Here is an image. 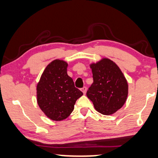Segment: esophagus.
<instances>
[{
  "mask_svg": "<svg viewBox=\"0 0 158 158\" xmlns=\"http://www.w3.org/2000/svg\"><path fill=\"white\" fill-rule=\"evenodd\" d=\"M86 90H87L86 87H83V88H82V89H81V91L84 94H85V93H86Z\"/></svg>",
  "mask_w": 158,
  "mask_h": 158,
  "instance_id": "obj_1",
  "label": "esophagus"
}]
</instances>
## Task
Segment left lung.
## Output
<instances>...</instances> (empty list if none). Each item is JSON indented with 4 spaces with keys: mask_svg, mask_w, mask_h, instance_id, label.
Here are the masks:
<instances>
[{
    "mask_svg": "<svg viewBox=\"0 0 158 158\" xmlns=\"http://www.w3.org/2000/svg\"><path fill=\"white\" fill-rule=\"evenodd\" d=\"M94 83L86 95L97 111L109 115L123 106L128 97V85L119 67L110 59L103 58L90 64Z\"/></svg>",
    "mask_w": 158,
    "mask_h": 158,
    "instance_id": "1",
    "label": "left lung"
}]
</instances>
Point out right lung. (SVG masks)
I'll return each mask as SVG.
<instances>
[{
	"instance_id": "right-lung-1",
	"label": "right lung",
	"mask_w": 158,
	"mask_h": 158,
	"mask_svg": "<svg viewBox=\"0 0 158 158\" xmlns=\"http://www.w3.org/2000/svg\"><path fill=\"white\" fill-rule=\"evenodd\" d=\"M68 64L55 59L47 65L37 85V102L51 120H64L74 110L77 99L83 95L67 75Z\"/></svg>"
}]
</instances>
